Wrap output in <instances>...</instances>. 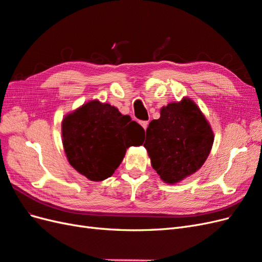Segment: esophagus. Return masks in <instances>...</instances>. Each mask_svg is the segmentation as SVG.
<instances>
[{
    "label": "esophagus",
    "instance_id": "34e87169",
    "mask_svg": "<svg viewBox=\"0 0 262 262\" xmlns=\"http://www.w3.org/2000/svg\"><path fill=\"white\" fill-rule=\"evenodd\" d=\"M140 124H141L142 126H143L144 130H146L147 125H148V121H140Z\"/></svg>",
    "mask_w": 262,
    "mask_h": 262
}]
</instances>
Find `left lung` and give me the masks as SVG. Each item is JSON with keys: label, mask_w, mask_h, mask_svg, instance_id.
<instances>
[{"label": "left lung", "mask_w": 262, "mask_h": 262, "mask_svg": "<svg viewBox=\"0 0 262 262\" xmlns=\"http://www.w3.org/2000/svg\"><path fill=\"white\" fill-rule=\"evenodd\" d=\"M213 141L211 126L201 110L184 98L163 107L161 118L149 122L144 147L158 175L173 185L201 167Z\"/></svg>", "instance_id": "obj_1"}]
</instances>
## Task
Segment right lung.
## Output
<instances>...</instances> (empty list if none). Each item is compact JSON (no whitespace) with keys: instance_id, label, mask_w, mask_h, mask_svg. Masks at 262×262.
Segmentation results:
<instances>
[{"instance_id":"1","label":"right lung","mask_w":262,"mask_h":262,"mask_svg":"<svg viewBox=\"0 0 262 262\" xmlns=\"http://www.w3.org/2000/svg\"><path fill=\"white\" fill-rule=\"evenodd\" d=\"M144 129L109 104L93 100L62 122L63 146L69 163L93 181L107 179L132 144H142Z\"/></svg>"}]
</instances>
